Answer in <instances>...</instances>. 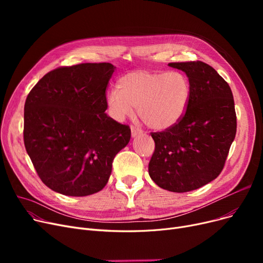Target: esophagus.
<instances>
[{
    "mask_svg": "<svg viewBox=\"0 0 263 263\" xmlns=\"http://www.w3.org/2000/svg\"><path fill=\"white\" fill-rule=\"evenodd\" d=\"M131 134H132V137H136L137 135L143 134V130L137 127H131Z\"/></svg>",
    "mask_w": 263,
    "mask_h": 263,
    "instance_id": "1",
    "label": "esophagus"
}]
</instances>
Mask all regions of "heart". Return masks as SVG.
Instances as JSON below:
<instances>
[{"label":"heart","instance_id":"1","mask_svg":"<svg viewBox=\"0 0 263 263\" xmlns=\"http://www.w3.org/2000/svg\"><path fill=\"white\" fill-rule=\"evenodd\" d=\"M117 88L106 95L108 112L122 121L139 109L147 127L167 130L184 116L191 98V83L181 72L134 70L122 76Z\"/></svg>","mask_w":263,"mask_h":263}]
</instances>
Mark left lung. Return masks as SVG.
<instances>
[{"label":"left lung","instance_id":"1","mask_svg":"<svg viewBox=\"0 0 263 263\" xmlns=\"http://www.w3.org/2000/svg\"><path fill=\"white\" fill-rule=\"evenodd\" d=\"M191 83L187 109L174 127L151 133L156 149L150 178L175 193L197 190L222 172L236 137L237 116L231 89L215 69L202 62L171 63Z\"/></svg>","mask_w":263,"mask_h":263}]
</instances>
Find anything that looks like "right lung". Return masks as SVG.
<instances>
[{
  "label": "right lung",
  "instance_id": "1",
  "mask_svg": "<svg viewBox=\"0 0 263 263\" xmlns=\"http://www.w3.org/2000/svg\"><path fill=\"white\" fill-rule=\"evenodd\" d=\"M116 67H61L38 81L24 104V146L39 178L66 196L83 197L107 183L131 130L107 116L105 89Z\"/></svg>",
  "mask_w": 263,
  "mask_h": 263
}]
</instances>
